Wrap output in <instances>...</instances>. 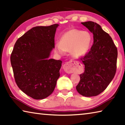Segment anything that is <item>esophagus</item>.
<instances>
[{"label":"esophagus","instance_id":"1","mask_svg":"<svg viewBox=\"0 0 125 125\" xmlns=\"http://www.w3.org/2000/svg\"><path fill=\"white\" fill-rule=\"evenodd\" d=\"M78 64H79L77 61L71 60L66 62L63 65V69L66 73H71L76 71Z\"/></svg>","mask_w":125,"mask_h":125}]
</instances>
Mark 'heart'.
<instances>
[{
  "label": "heart",
  "instance_id": "b5f03b06",
  "mask_svg": "<svg viewBox=\"0 0 125 125\" xmlns=\"http://www.w3.org/2000/svg\"><path fill=\"white\" fill-rule=\"evenodd\" d=\"M91 43L90 33L72 29L62 35L60 43L55 44V52L60 54H64L65 51L70 52L76 57H82L88 52Z\"/></svg>",
  "mask_w": 125,
  "mask_h": 125
}]
</instances>
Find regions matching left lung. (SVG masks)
<instances>
[{
  "label": "left lung",
  "instance_id": "obj_1",
  "mask_svg": "<svg viewBox=\"0 0 125 125\" xmlns=\"http://www.w3.org/2000/svg\"><path fill=\"white\" fill-rule=\"evenodd\" d=\"M93 34V44L81 58L84 71L76 86L80 94L89 97L103 92L114 77L116 71L117 49L111 37L101 26L92 21L81 23Z\"/></svg>",
  "mask_w": 125,
  "mask_h": 125
}]
</instances>
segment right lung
<instances>
[{
  "label": "right lung",
  "instance_id": "1",
  "mask_svg": "<svg viewBox=\"0 0 125 125\" xmlns=\"http://www.w3.org/2000/svg\"><path fill=\"white\" fill-rule=\"evenodd\" d=\"M58 24L36 26L17 39L10 56L15 82L34 99H43L54 91L62 61L48 59L55 47Z\"/></svg>",
  "mask_w": 125,
  "mask_h": 125
}]
</instances>
